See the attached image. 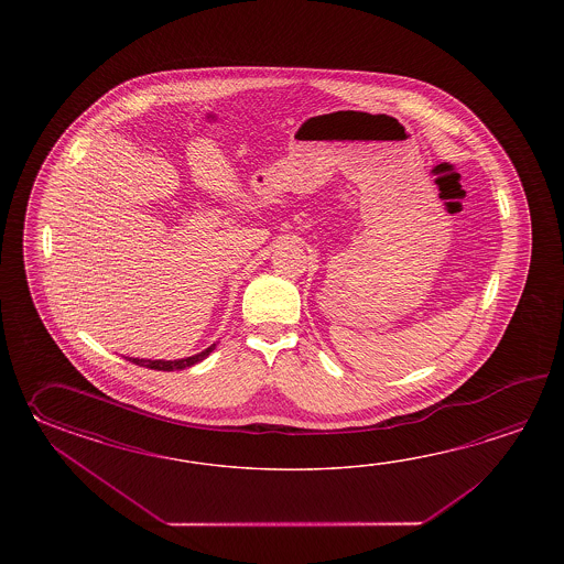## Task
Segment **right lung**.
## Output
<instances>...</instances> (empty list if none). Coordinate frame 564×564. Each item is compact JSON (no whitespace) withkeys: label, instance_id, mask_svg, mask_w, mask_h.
I'll return each mask as SVG.
<instances>
[{"label":"right lung","instance_id":"add662e5","mask_svg":"<svg viewBox=\"0 0 564 564\" xmlns=\"http://www.w3.org/2000/svg\"><path fill=\"white\" fill-rule=\"evenodd\" d=\"M216 348V345H212L209 348H205L202 352H197V355H193V357H187V359H177V360H151V359H131V357H124L127 360H131L134 365H139V367H147V369H155V371H181V369H187V367H193V365H197L199 360H204L212 350Z\"/></svg>","mask_w":564,"mask_h":564}]
</instances>
